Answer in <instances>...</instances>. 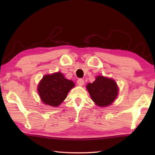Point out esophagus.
<instances>
[{
  "label": "esophagus",
  "instance_id": "34e87169",
  "mask_svg": "<svg viewBox=\"0 0 155 155\" xmlns=\"http://www.w3.org/2000/svg\"><path fill=\"white\" fill-rule=\"evenodd\" d=\"M77 83L78 85L82 86L84 84V80L83 79V78H78V79L77 80Z\"/></svg>",
  "mask_w": 155,
  "mask_h": 155
}]
</instances>
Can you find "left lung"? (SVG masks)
<instances>
[{
  "label": "left lung",
  "instance_id": "obj_1",
  "mask_svg": "<svg viewBox=\"0 0 155 155\" xmlns=\"http://www.w3.org/2000/svg\"><path fill=\"white\" fill-rule=\"evenodd\" d=\"M87 89L92 101L101 107L111 104L118 94V88L115 81L102 76L97 77L92 83L87 84Z\"/></svg>",
  "mask_w": 155,
  "mask_h": 155
}]
</instances>
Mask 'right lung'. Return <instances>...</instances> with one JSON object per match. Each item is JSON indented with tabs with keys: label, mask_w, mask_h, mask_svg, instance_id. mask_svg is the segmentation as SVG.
<instances>
[{
	"label": "right lung",
	"mask_w": 155,
	"mask_h": 155,
	"mask_svg": "<svg viewBox=\"0 0 155 155\" xmlns=\"http://www.w3.org/2000/svg\"><path fill=\"white\" fill-rule=\"evenodd\" d=\"M74 86L72 81L64 78L61 72L45 75L38 85V93L44 104L58 107Z\"/></svg>",
	"instance_id": "add662e5"
}]
</instances>
